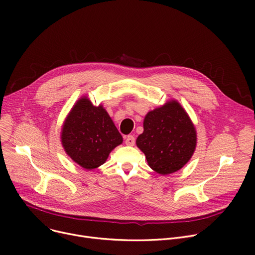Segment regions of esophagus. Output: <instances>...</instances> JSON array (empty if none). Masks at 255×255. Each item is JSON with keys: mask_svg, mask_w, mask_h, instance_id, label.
Returning a JSON list of instances; mask_svg holds the SVG:
<instances>
[{"mask_svg": "<svg viewBox=\"0 0 255 255\" xmlns=\"http://www.w3.org/2000/svg\"><path fill=\"white\" fill-rule=\"evenodd\" d=\"M125 143L127 145H134L135 143V138L133 135H128L125 137Z\"/></svg>", "mask_w": 255, "mask_h": 255, "instance_id": "obj_1", "label": "esophagus"}]
</instances>
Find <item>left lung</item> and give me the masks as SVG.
Returning <instances> with one entry per match:
<instances>
[{
  "instance_id": "8db88e82",
  "label": "left lung",
  "mask_w": 255,
  "mask_h": 255,
  "mask_svg": "<svg viewBox=\"0 0 255 255\" xmlns=\"http://www.w3.org/2000/svg\"><path fill=\"white\" fill-rule=\"evenodd\" d=\"M136 145L153 170L169 175L192 157L196 146L195 127L181 104L171 100L144 117L143 132Z\"/></svg>"
}]
</instances>
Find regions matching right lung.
Segmentation results:
<instances>
[{
	"label": "right lung",
	"instance_id": "right-lung-1",
	"mask_svg": "<svg viewBox=\"0 0 255 255\" xmlns=\"http://www.w3.org/2000/svg\"><path fill=\"white\" fill-rule=\"evenodd\" d=\"M61 139L67 155L88 170L102 165L110 153L123 142L103 106H94L87 97L80 98L67 116Z\"/></svg>",
	"mask_w": 255,
	"mask_h": 255
}]
</instances>
